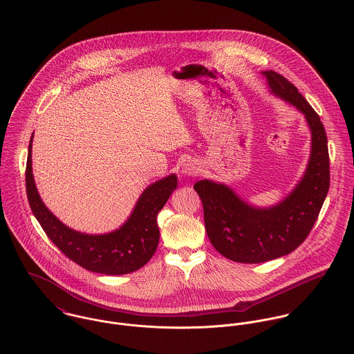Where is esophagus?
<instances>
[{"instance_id":"obj_1","label":"esophagus","mask_w":354,"mask_h":354,"mask_svg":"<svg viewBox=\"0 0 354 354\" xmlns=\"http://www.w3.org/2000/svg\"><path fill=\"white\" fill-rule=\"evenodd\" d=\"M200 172H201L200 165L194 160H189L182 167V174H183V176H187V178H194V176L200 175Z\"/></svg>"}]
</instances>
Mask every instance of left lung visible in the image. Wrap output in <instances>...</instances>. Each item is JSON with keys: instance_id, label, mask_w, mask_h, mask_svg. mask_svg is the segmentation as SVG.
Listing matches in <instances>:
<instances>
[{"instance_id": "1", "label": "left lung", "mask_w": 354, "mask_h": 354, "mask_svg": "<svg viewBox=\"0 0 354 354\" xmlns=\"http://www.w3.org/2000/svg\"><path fill=\"white\" fill-rule=\"evenodd\" d=\"M263 75L271 93L304 113L309 126L312 149L302 179L283 201L270 208L249 205L223 183L204 179L194 185L213 248L228 260L245 264L266 263L295 250L309 235L330 189L327 134L319 115L281 73Z\"/></svg>"}]
</instances>
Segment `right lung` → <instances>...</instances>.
I'll use <instances>...</instances> for the list:
<instances>
[{"label":"right lung","mask_w":354,"mask_h":354,"mask_svg":"<svg viewBox=\"0 0 354 354\" xmlns=\"http://www.w3.org/2000/svg\"><path fill=\"white\" fill-rule=\"evenodd\" d=\"M31 142L26 167L27 198L49 239L73 263L91 272L124 275L142 268L157 249L160 239L157 213L176 189V175L172 174L146 187L134 211L120 228L100 235L83 234L63 224L42 203L32 176Z\"/></svg>","instance_id":"obj_1"}]
</instances>
